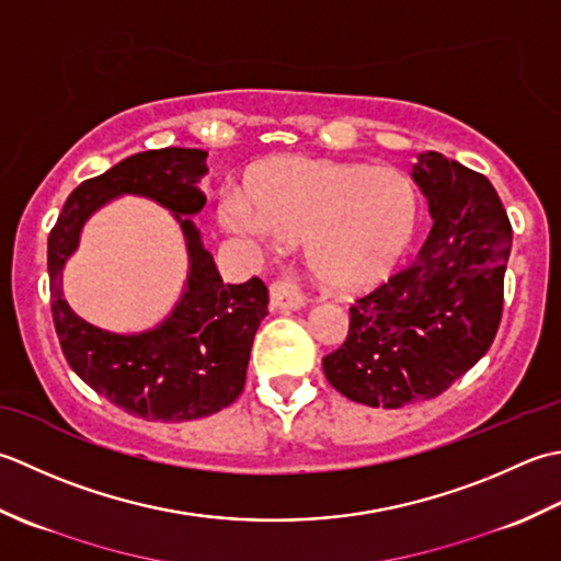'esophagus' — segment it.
<instances>
[{
	"instance_id": "obj_1",
	"label": "esophagus",
	"mask_w": 561,
	"mask_h": 561,
	"mask_svg": "<svg viewBox=\"0 0 561 561\" xmlns=\"http://www.w3.org/2000/svg\"><path fill=\"white\" fill-rule=\"evenodd\" d=\"M305 302V295L300 290V285L295 283V278L283 276L271 283V305L276 307V310H300Z\"/></svg>"
}]
</instances>
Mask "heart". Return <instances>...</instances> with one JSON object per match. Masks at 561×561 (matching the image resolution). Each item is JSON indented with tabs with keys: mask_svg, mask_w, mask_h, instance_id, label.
I'll return each instance as SVG.
<instances>
[{
	"mask_svg": "<svg viewBox=\"0 0 561 561\" xmlns=\"http://www.w3.org/2000/svg\"><path fill=\"white\" fill-rule=\"evenodd\" d=\"M227 230L256 242H305L327 288L356 293L382 280L416 225V193L394 169L280 157L251 169L247 198L222 201Z\"/></svg>",
	"mask_w": 561,
	"mask_h": 561,
	"instance_id": "b5f03b06",
	"label": "heart"
}]
</instances>
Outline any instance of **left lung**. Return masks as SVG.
Masks as SVG:
<instances>
[{
  "label": "left lung",
  "instance_id": "1",
  "mask_svg": "<svg viewBox=\"0 0 561 561\" xmlns=\"http://www.w3.org/2000/svg\"><path fill=\"white\" fill-rule=\"evenodd\" d=\"M411 179L433 227L411 264L351 307L348 336L324 375L351 402L399 409L443 394L489 351L504 310L513 234L494 186L440 152Z\"/></svg>",
  "mask_w": 561,
  "mask_h": 561
}]
</instances>
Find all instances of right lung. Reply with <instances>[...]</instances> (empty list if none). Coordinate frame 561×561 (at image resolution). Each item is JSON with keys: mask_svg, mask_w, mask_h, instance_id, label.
<instances>
[{"mask_svg": "<svg viewBox=\"0 0 561 561\" xmlns=\"http://www.w3.org/2000/svg\"><path fill=\"white\" fill-rule=\"evenodd\" d=\"M208 152L164 147L123 159L79 184L48 237L53 322L70 368L111 404L145 421H191L230 407L242 394L247 365L268 288L261 278L222 283L191 215L203 210L198 181ZM118 195H142L178 217L190 251V276L175 310L140 335H113L77 318L61 297V268L88 217Z\"/></svg>", "mask_w": 561, "mask_h": 561, "instance_id": "add662e5", "label": "right lung"}]
</instances>
